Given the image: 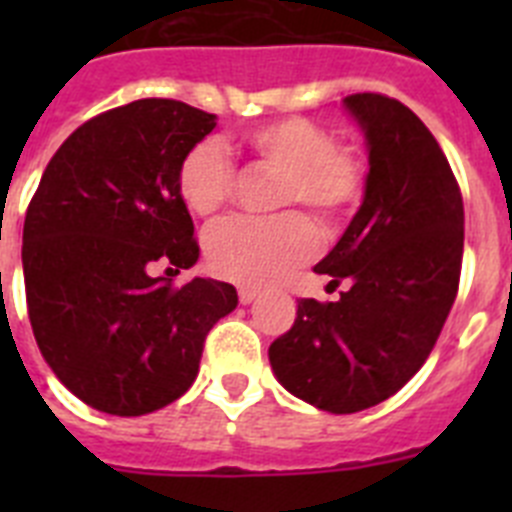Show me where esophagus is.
I'll use <instances>...</instances> for the list:
<instances>
[{"mask_svg": "<svg viewBox=\"0 0 512 512\" xmlns=\"http://www.w3.org/2000/svg\"><path fill=\"white\" fill-rule=\"evenodd\" d=\"M256 297H259V289L256 287H248V284H241V287H238V300H241L243 305H251Z\"/></svg>", "mask_w": 512, "mask_h": 512, "instance_id": "34e87169", "label": "esophagus"}]
</instances>
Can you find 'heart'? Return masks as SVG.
<instances>
[{
	"mask_svg": "<svg viewBox=\"0 0 512 512\" xmlns=\"http://www.w3.org/2000/svg\"><path fill=\"white\" fill-rule=\"evenodd\" d=\"M238 148L259 169L282 174L277 217H233L205 235L207 266L233 282H271L305 264L318 251V230L305 209L325 228L351 217L366 192L364 158L338 146L336 133L310 117H282L261 122L238 135ZM238 171L217 140L205 138L184 153L176 171V189L184 205L200 217H215L228 205Z\"/></svg>",
	"mask_w": 512,
	"mask_h": 512,
	"instance_id": "heart-1",
	"label": "heart"
}]
</instances>
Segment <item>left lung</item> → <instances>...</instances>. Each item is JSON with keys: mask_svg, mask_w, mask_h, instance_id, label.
I'll list each match as a JSON object with an SVG mask.
<instances>
[{"mask_svg": "<svg viewBox=\"0 0 512 512\" xmlns=\"http://www.w3.org/2000/svg\"><path fill=\"white\" fill-rule=\"evenodd\" d=\"M369 143L364 205L315 266L341 300H300L269 346L271 369L300 400L359 413L395 395L431 356L459 292L464 202L438 140L410 107L348 94Z\"/></svg>", "mask_w": 512, "mask_h": 512, "instance_id": "1", "label": "left lung"}]
</instances>
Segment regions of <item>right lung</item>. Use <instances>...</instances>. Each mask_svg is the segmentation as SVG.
I'll return each instance as SVG.
<instances>
[{
    "instance_id": "add662e5",
    "label": "right lung",
    "mask_w": 512,
    "mask_h": 512,
    "mask_svg": "<svg viewBox=\"0 0 512 512\" xmlns=\"http://www.w3.org/2000/svg\"><path fill=\"white\" fill-rule=\"evenodd\" d=\"M212 128L215 115L179 99L102 112L63 140L27 205L35 341L53 374L102 413L146 415L182 397L210 328L238 305L228 282L169 279L200 256L176 171Z\"/></svg>"
}]
</instances>
